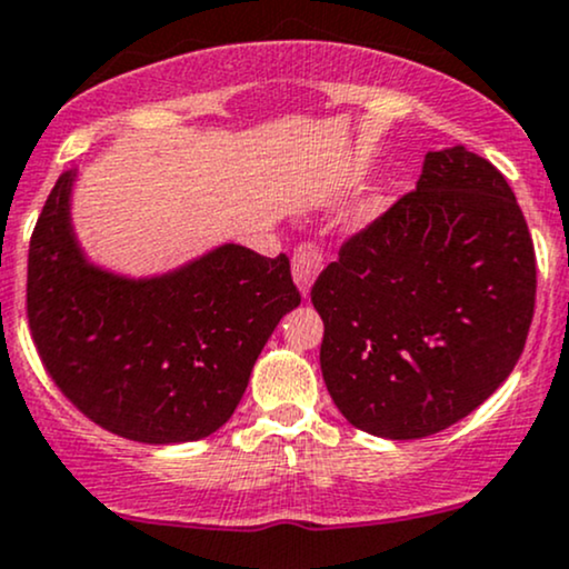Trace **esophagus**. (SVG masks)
I'll return each instance as SVG.
<instances>
[{
	"label": "esophagus",
	"mask_w": 569,
	"mask_h": 569,
	"mask_svg": "<svg viewBox=\"0 0 569 569\" xmlns=\"http://www.w3.org/2000/svg\"><path fill=\"white\" fill-rule=\"evenodd\" d=\"M325 266V256L319 247L313 244H300L296 250V256H292V279H296L300 296H309L311 284L317 282L319 271H322Z\"/></svg>",
	"instance_id": "1"
}]
</instances>
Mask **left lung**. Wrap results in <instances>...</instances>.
I'll list each match as a JSON object with an SVG mask.
<instances>
[{"label": "left lung", "mask_w": 569, "mask_h": 569, "mask_svg": "<svg viewBox=\"0 0 569 569\" xmlns=\"http://www.w3.org/2000/svg\"><path fill=\"white\" fill-rule=\"evenodd\" d=\"M311 303L343 418L423 439L492 397L536 311V250L506 178L466 146L426 153L416 191L340 247Z\"/></svg>", "instance_id": "1"}]
</instances>
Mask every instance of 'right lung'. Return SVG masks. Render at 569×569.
Returning a JSON list of instances; mask_svg holds the SVG:
<instances>
[{"label":"right lung","mask_w":569,"mask_h":569,"mask_svg":"<svg viewBox=\"0 0 569 569\" xmlns=\"http://www.w3.org/2000/svg\"><path fill=\"white\" fill-rule=\"evenodd\" d=\"M73 180L66 170L52 186L29 244L26 311L47 372L87 418L132 442L210 437L300 303L290 260L226 242L153 277L109 271L73 231Z\"/></svg>","instance_id":"add662e5"}]
</instances>
